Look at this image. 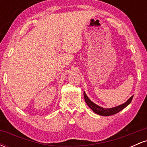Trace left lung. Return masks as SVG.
<instances>
[{"instance_id": "1", "label": "left lung", "mask_w": 147, "mask_h": 147, "mask_svg": "<svg viewBox=\"0 0 147 147\" xmlns=\"http://www.w3.org/2000/svg\"><path fill=\"white\" fill-rule=\"evenodd\" d=\"M84 99H85V102H86L87 105L93 111L94 113H95L102 116H110L112 115L116 114L117 113H119V111L123 110L124 108H126L129 104H130V103L131 102V100H132L133 97V96H131L125 103L121 104V105L115 106V107L113 108H110V109H105V108L101 107V106H99L97 105V104L92 102V101L88 97V96L86 95V94L85 93V92H84Z\"/></svg>"}]
</instances>
